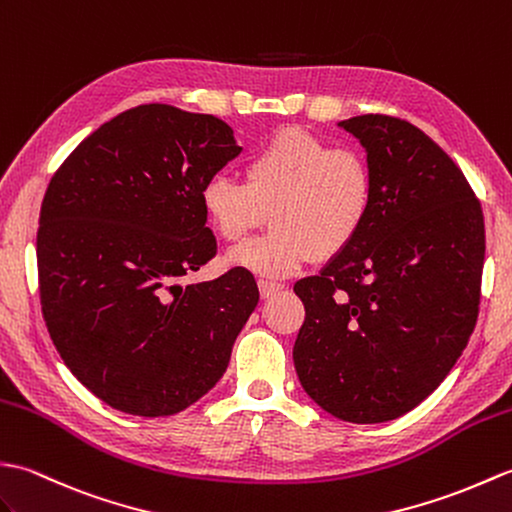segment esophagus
<instances>
[{"label":"esophagus","mask_w":512,"mask_h":512,"mask_svg":"<svg viewBox=\"0 0 512 512\" xmlns=\"http://www.w3.org/2000/svg\"><path fill=\"white\" fill-rule=\"evenodd\" d=\"M258 289H260V295H263V298H271V295H274V293L285 289V285H282V282H278V280L260 278L258 280Z\"/></svg>","instance_id":"esophagus-1"}]
</instances>
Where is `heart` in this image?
<instances>
[{"label":"heart","mask_w":512,"mask_h":512,"mask_svg":"<svg viewBox=\"0 0 512 512\" xmlns=\"http://www.w3.org/2000/svg\"><path fill=\"white\" fill-rule=\"evenodd\" d=\"M366 155L306 131H282L243 164V184L210 177L201 210L223 241H241L274 219L271 232L234 247L227 263L265 276H289L309 260L335 258L355 243L374 206Z\"/></svg>","instance_id":"obj_1"}]
</instances>
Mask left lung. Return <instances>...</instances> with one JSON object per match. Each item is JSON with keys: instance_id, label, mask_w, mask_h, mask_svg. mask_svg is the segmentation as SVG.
<instances>
[{"instance_id": "left-lung-1", "label": "left lung", "mask_w": 512, "mask_h": 512, "mask_svg": "<svg viewBox=\"0 0 512 512\" xmlns=\"http://www.w3.org/2000/svg\"><path fill=\"white\" fill-rule=\"evenodd\" d=\"M374 170V206L346 252L295 282L293 363L311 399L348 423L407 414L445 381L478 322L484 217L458 164L414 124L339 122Z\"/></svg>"}]
</instances>
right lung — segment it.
Here are the masks:
<instances>
[{
  "label": "right lung",
  "mask_w": 512,
  "mask_h": 512,
  "mask_svg": "<svg viewBox=\"0 0 512 512\" xmlns=\"http://www.w3.org/2000/svg\"><path fill=\"white\" fill-rule=\"evenodd\" d=\"M208 113L140 105L52 175L37 230L45 326L65 366L113 410L170 416L214 388L258 304L254 276L179 280L217 256L201 188L234 160Z\"/></svg>",
  "instance_id": "obj_1"
}]
</instances>
